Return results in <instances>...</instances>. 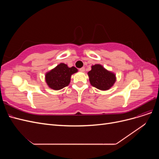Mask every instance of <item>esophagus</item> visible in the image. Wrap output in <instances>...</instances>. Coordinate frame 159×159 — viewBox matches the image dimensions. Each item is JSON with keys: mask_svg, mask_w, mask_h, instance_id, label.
<instances>
[{"mask_svg": "<svg viewBox=\"0 0 159 159\" xmlns=\"http://www.w3.org/2000/svg\"><path fill=\"white\" fill-rule=\"evenodd\" d=\"M80 71H81V72H84L85 71V68H84V67H82V68H81L80 69Z\"/></svg>", "mask_w": 159, "mask_h": 159, "instance_id": "obj_1", "label": "esophagus"}]
</instances>
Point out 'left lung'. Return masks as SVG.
<instances>
[{"label": "left lung", "instance_id": "1", "mask_svg": "<svg viewBox=\"0 0 159 159\" xmlns=\"http://www.w3.org/2000/svg\"><path fill=\"white\" fill-rule=\"evenodd\" d=\"M88 75L91 84L100 90L109 89L116 80L114 74L106 70L99 64L91 66Z\"/></svg>", "mask_w": 159, "mask_h": 159}]
</instances>
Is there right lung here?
<instances>
[{"mask_svg":"<svg viewBox=\"0 0 159 159\" xmlns=\"http://www.w3.org/2000/svg\"><path fill=\"white\" fill-rule=\"evenodd\" d=\"M77 71L75 67L68 68L66 64L61 63L46 74V83L53 89H61L69 85L71 75Z\"/></svg>","mask_w":159,"mask_h":159,"instance_id":"add662e5","label":"right lung"}]
</instances>
